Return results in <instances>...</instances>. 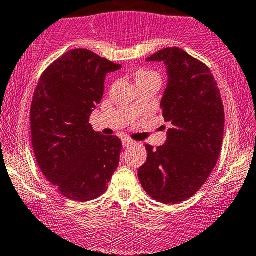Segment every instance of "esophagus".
Returning <instances> with one entry per match:
<instances>
[{
	"instance_id": "1",
	"label": "esophagus",
	"mask_w": 256,
	"mask_h": 256,
	"mask_svg": "<svg viewBox=\"0 0 256 256\" xmlns=\"http://www.w3.org/2000/svg\"><path fill=\"white\" fill-rule=\"evenodd\" d=\"M122 144H123V148H129V146H132V145L134 144V142L132 139L124 138L122 140Z\"/></svg>"
}]
</instances>
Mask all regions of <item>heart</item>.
<instances>
[{"instance_id": "b5f03b06", "label": "heart", "mask_w": 256, "mask_h": 256, "mask_svg": "<svg viewBox=\"0 0 256 256\" xmlns=\"http://www.w3.org/2000/svg\"><path fill=\"white\" fill-rule=\"evenodd\" d=\"M136 82H142V80H148V79H160V76H158V74L155 72L142 70L136 72Z\"/></svg>"}]
</instances>
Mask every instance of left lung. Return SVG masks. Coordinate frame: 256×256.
Here are the masks:
<instances>
[{
	"label": "left lung",
	"mask_w": 256,
	"mask_h": 256,
	"mask_svg": "<svg viewBox=\"0 0 256 256\" xmlns=\"http://www.w3.org/2000/svg\"><path fill=\"white\" fill-rule=\"evenodd\" d=\"M146 61L166 66L160 106L172 127L162 146L145 145L148 158L138 177L154 200L178 204L193 196L215 168L224 140V104L208 66L182 48H164Z\"/></svg>",
	"instance_id": "obj_1"
}]
</instances>
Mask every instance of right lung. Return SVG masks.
Listing matches in <instances>:
<instances>
[{
  "label": "right lung",
  "instance_id": "1",
  "mask_svg": "<svg viewBox=\"0 0 256 256\" xmlns=\"http://www.w3.org/2000/svg\"><path fill=\"white\" fill-rule=\"evenodd\" d=\"M122 68L92 51L76 48L41 76L32 96L30 129L41 172L74 202H89L107 190L120 164L118 136L92 130L90 114L100 104L106 74Z\"/></svg>",
  "mask_w": 256,
  "mask_h": 256
}]
</instances>
